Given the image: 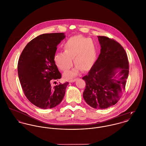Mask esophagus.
Returning a JSON list of instances; mask_svg holds the SVG:
<instances>
[{
  "mask_svg": "<svg viewBox=\"0 0 146 146\" xmlns=\"http://www.w3.org/2000/svg\"><path fill=\"white\" fill-rule=\"evenodd\" d=\"M78 79L77 78H75V79H73V80H71L69 81V82H75Z\"/></svg>",
  "mask_w": 146,
  "mask_h": 146,
  "instance_id": "esophagus-1",
  "label": "esophagus"
}]
</instances>
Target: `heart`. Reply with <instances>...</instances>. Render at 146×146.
Instances as JSON below:
<instances>
[{
  "instance_id": "b5f03b06",
  "label": "heart",
  "mask_w": 146,
  "mask_h": 146,
  "mask_svg": "<svg viewBox=\"0 0 146 146\" xmlns=\"http://www.w3.org/2000/svg\"><path fill=\"white\" fill-rule=\"evenodd\" d=\"M64 50L55 55L54 61L58 68L65 71L72 66L74 58L76 66L64 74L66 80L77 76L81 70H90L96 60L97 52L94 44L82 35L69 38L64 44Z\"/></svg>"
}]
</instances>
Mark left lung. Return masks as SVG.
<instances>
[{
	"mask_svg": "<svg viewBox=\"0 0 146 146\" xmlns=\"http://www.w3.org/2000/svg\"><path fill=\"white\" fill-rule=\"evenodd\" d=\"M100 54L88 74L83 97L91 107L105 109L115 105L125 90L129 73L126 52L115 40L98 36Z\"/></svg>",
	"mask_w": 146,
	"mask_h": 146,
	"instance_id": "8db88e82",
	"label": "left lung"
}]
</instances>
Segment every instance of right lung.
<instances>
[{
    "mask_svg": "<svg viewBox=\"0 0 146 146\" xmlns=\"http://www.w3.org/2000/svg\"><path fill=\"white\" fill-rule=\"evenodd\" d=\"M64 33L44 34L31 40L20 56L18 72L25 95L37 107H56L63 100L68 82L51 87V80L61 75L54 61L57 46L65 38Z\"/></svg>",
    "mask_w": 146,
    "mask_h": 146,
    "instance_id": "right-lung-1",
    "label": "right lung"
}]
</instances>
